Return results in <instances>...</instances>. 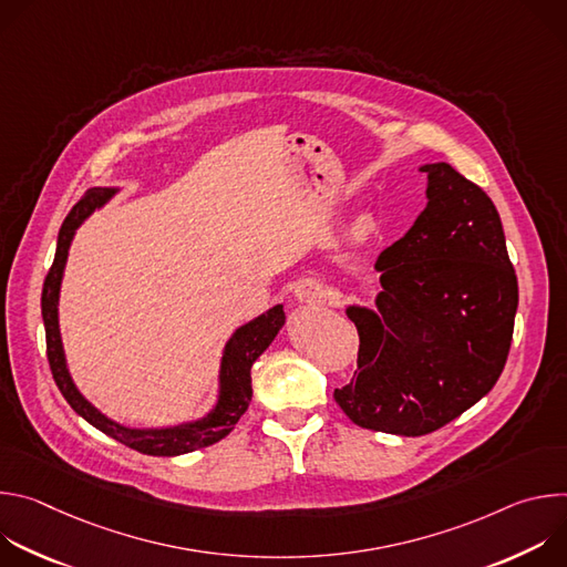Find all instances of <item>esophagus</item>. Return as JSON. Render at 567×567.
Returning a JSON list of instances; mask_svg holds the SVG:
<instances>
[{"instance_id":"esophagus-1","label":"esophagus","mask_w":567,"mask_h":567,"mask_svg":"<svg viewBox=\"0 0 567 567\" xmlns=\"http://www.w3.org/2000/svg\"><path fill=\"white\" fill-rule=\"evenodd\" d=\"M296 300L302 302V305H326L328 296H326V289H322V285L318 280H302L296 285V291H293Z\"/></svg>"}]
</instances>
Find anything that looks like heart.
<instances>
[{"label":"heart","instance_id":"b5f03b06","mask_svg":"<svg viewBox=\"0 0 567 567\" xmlns=\"http://www.w3.org/2000/svg\"><path fill=\"white\" fill-rule=\"evenodd\" d=\"M377 233V217L372 213H361L350 230H348V237L354 241V245H365V241H370Z\"/></svg>","mask_w":567,"mask_h":567}]
</instances>
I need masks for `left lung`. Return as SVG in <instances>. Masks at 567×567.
<instances>
[{"instance_id": "left-lung-1", "label": "left lung", "mask_w": 567, "mask_h": 567, "mask_svg": "<svg viewBox=\"0 0 567 567\" xmlns=\"http://www.w3.org/2000/svg\"><path fill=\"white\" fill-rule=\"evenodd\" d=\"M420 173L426 208L374 262V307H346L359 372L334 390L357 426L403 437L442 429L496 385L518 307L494 202L444 161Z\"/></svg>"}]
</instances>
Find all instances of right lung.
<instances>
[{"label": "right lung", "mask_w": 567, "mask_h": 567, "mask_svg": "<svg viewBox=\"0 0 567 567\" xmlns=\"http://www.w3.org/2000/svg\"><path fill=\"white\" fill-rule=\"evenodd\" d=\"M118 190L116 188H92L83 199H80L66 219L62 221V228L58 233V247L55 258L49 269V276L44 280L42 289V320L47 332V357L49 365L55 379V385L60 388L62 396L66 399L69 406L87 420L94 429L103 431L105 435L118 440L121 444L145 453V455H161V457H175L184 455L204 446H210L219 440H224L239 417L247 413L254 388H251V368L258 361V357L274 343L278 332L285 326V311L282 305H276L267 309L265 313L256 316L254 320L239 326L230 339L226 341L221 350L219 361V374H217V396L213 409L197 417L173 426H152V429H132L114 422L105 413H101L94 403L78 390V385L71 379L62 334H60V287L62 276L69 258L71 241L75 237V230L85 224V219L103 208Z\"/></svg>", "instance_id": "obj_1"}]
</instances>
